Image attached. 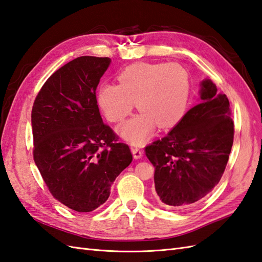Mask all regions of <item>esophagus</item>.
Wrapping results in <instances>:
<instances>
[{
  "label": "esophagus",
  "instance_id": "obj_1",
  "mask_svg": "<svg viewBox=\"0 0 262 262\" xmlns=\"http://www.w3.org/2000/svg\"><path fill=\"white\" fill-rule=\"evenodd\" d=\"M132 151H133V155H134V159H141L143 156V149L139 148V147H132Z\"/></svg>",
  "mask_w": 262,
  "mask_h": 262
}]
</instances>
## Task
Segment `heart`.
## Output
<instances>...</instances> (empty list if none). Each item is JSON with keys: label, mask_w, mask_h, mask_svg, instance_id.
<instances>
[{"label": "heart", "mask_w": 262, "mask_h": 262, "mask_svg": "<svg viewBox=\"0 0 262 262\" xmlns=\"http://www.w3.org/2000/svg\"><path fill=\"white\" fill-rule=\"evenodd\" d=\"M118 84L103 83L97 93L101 112L112 123H119L132 113L134 102L142 113L118 127L132 144H143L157 125L174 127L184 116L188 97V77L175 63H134L117 77Z\"/></svg>", "instance_id": "heart-1"}]
</instances>
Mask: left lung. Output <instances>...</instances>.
I'll return each instance as SVG.
<instances>
[{"label":"left lung","mask_w":262,"mask_h":262,"mask_svg":"<svg viewBox=\"0 0 262 262\" xmlns=\"http://www.w3.org/2000/svg\"><path fill=\"white\" fill-rule=\"evenodd\" d=\"M200 94L201 102L165 137L145 147L155 167L157 195L173 209L186 208L213 190L232 148L234 123L228 97L216 94L210 79L202 82Z\"/></svg>","instance_id":"8db88e82"}]
</instances>
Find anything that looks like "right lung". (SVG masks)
<instances>
[{
  "label": "right lung",
  "instance_id": "obj_1",
  "mask_svg": "<svg viewBox=\"0 0 262 262\" xmlns=\"http://www.w3.org/2000/svg\"><path fill=\"white\" fill-rule=\"evenodd\" d=\"M109 63V58L74 59L48 78L32 107L35 165L52 196L77 212L105 203L133 161L129 146L102 123L97 103Z\"/></svg>",
  "mask_w": 262,
  "mask_h": 262
}]
</instances>
